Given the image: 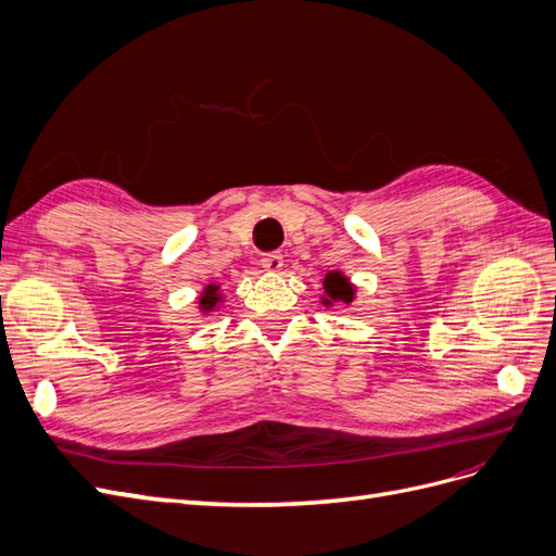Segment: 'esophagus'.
Segmentation results:
<instances>
[{
  "label": "esophagus",
  "mask_w": 556,
  "mask_h": 556,
  "mask_svg": "<svg viewBox=\"0 0 556 556\" xmlns=\"http://www.w3.org/2000/svg\"><path fill=\"white\" fill-rule=\"evenodd\" d=\"M260 262H262L264 271L276 274V271H280V268H282V255H280V252H268V255H264Z\"/></svg>",
  "instance_id": "esophagus-1"
}]
</instances>
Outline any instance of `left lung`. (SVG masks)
<instances>
[{
	"label": "left lung",
	"instance_id": "1",
	"mask_svg": "<svg viewBox=\"0 0 556 556\" xmlns=\"http://www.w3.org/2000/svg\"><path fill=\"white\" fill-rule=\"evenodd\" d=\"M325 294H327L323 299L325 306H331V301L352 304V299H355V288H352V282L341 271H331L325 276Z\"/></svg>",
	"mask_w": 556,
	"mask_h": 556
}]
</instances>
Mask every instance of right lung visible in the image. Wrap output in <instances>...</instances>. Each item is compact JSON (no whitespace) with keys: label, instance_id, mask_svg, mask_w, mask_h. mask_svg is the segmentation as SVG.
<instances>
[{"label":"right lung","instance_id":"add662e5","mask_svg":"<svg viewBox=\"0 0 556 556\" xmlns=\"http://www.w3.org/2000/svg\"><path fill=\"white\" fill-rule=\"evenodd\" d=\"M217 285H208V288L204 290V294L199 296V311L201 313H208V311H213L217 304H220V294H217Z\"/></svg>","mask_w":556,"mask_h":556}]
</instances>
